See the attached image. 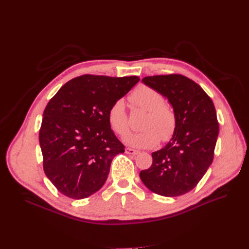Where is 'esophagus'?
<instances>
[{
	"mask_svg": "<svg viewBox=\"0 0 249 249\" xmlns=\"http://www.w3.org/2000/svg\"><path fill=\"white\" fill-rule=\"evenodd\" d=\"M125 152H126L127 154H132V155H136V154L139 153L138 150L133 149V148H130V147H127V148L125 149Z\"/></svg>",
	"mask_w": 249,
	"mask_h": 249,
	"instance_id": "34e87169",
	"label": "esophagus"
}]
</instances>
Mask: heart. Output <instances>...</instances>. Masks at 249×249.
Returning a JSON list of instances; mask_svg holds the SVG:
<instances>
[{
	"mask_svg": "<svg viewBox=\"0 0 249 249\" xmlns=\"http://www.w3.org/2000/svg\"><path fill=\"white\" fill-rule=\"evenodd\" d=\"M129 102L138 109L146 112L141 124L142 131L130 134L128 115L123 100L115 101L108 110V122L113 131L125 138L128 145L136 148H152L161 140L166 142L174 136L178 119L175 109L163 102L162 95L148 86L137 87L130 96Z\"/></svg>",
	"mask_w": 249,
	"mask_h": 249,
	"instance_id": "heart-1",
	"label": "heart"
}]
</instances>
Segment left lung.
<instances>
[{"instance_id": "8db88e82", "label": "left lung", "mask_w": 249, "mask_h": 249, "mask_svg": "<svg viewBox=\"0 0 249 249\" xmlns=\"http://www.w3.org/2000/svg\"><path fill=\"white\" fill-rule=\"evenodd\" d=\"M142 82L168 99L178 125L172 140L152 152L151 166L139 176L151 192L178 197L197 186L213 161L219 134L214 104L197 83L185 75L145 76Z\"/></svg>"}]
</instances>
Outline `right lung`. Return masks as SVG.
Returning <instances> with one entry per match:
<instances>
[{
  "instance_id": "obj_1",
  "label": "right lung",
  "mask_w": 249,
  "mask_h": 249,
  "mask_svg": "<svg viewBox=\"0 0 249 249\" xmlns=\"http://www.w3.org/2000/svg\"><path fill=\"white\" fill-rule=\"evenodd\" d=\"M138 82L136 75L84 74L50 99L39 143L44 173L62 195L81 200L103 187L114 156L125 148L111 130L108 110Z\"/></svg>"
}]
</instances>
